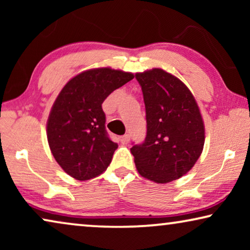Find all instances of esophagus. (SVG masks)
<instances>
[{
    "instance_id": "34e87169",
    "label": "esophagus",
    "mask_w": 250,
    "mask_h": 250,
    "mask_svg": "<svg viewBox=\"0 0 250 250\" xmlns=\"http://www.w3.org/2000/svg\"><path fill=\"white\" fill-rule=\"evenodd\" d=\"M129 139H131V136H129V134H125L123 135L121 138V142L123 143V145H126V143H128Z\"/></svg>"
}]
</instances>
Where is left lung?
Masks as SVG:
<instances>
[{"mask_svg":"<svg viewBox=\"0 0 250 250\" xmlns=\"http://www.w3.org/2000/svg\"><path fill=\"white\" fill-rule=\"evenodd\" d=\"M146 105L145 142L131 148L139 174L156 183L180 179L204 149L205 125L187 85L160 69L135 74Z\"/></svg>","mask_w":250,"mask_h":250,"instance_id":"8db88e82","label":"left lung"}]
</instances>
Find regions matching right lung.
<instances>
[{
    "mask_svg": "<svg viewBox=\"0 0 250 250\" xmlns=\"http://www.w3.org/2000/svg\"><path fill=\"white\" fill-rule=\"evenodd\" d=\"M133 78L132 73L110 67L94 68L76 75L60 91L46 135L54 159L68 175L86 181L107 169L118 145L105 131L102 104Z\"/></svg>",
    "mask_w": 250,
    "mask_h": 250,
    "instance_id": "right-lung-1",
    "label": "right lung"
}]
</instances>
